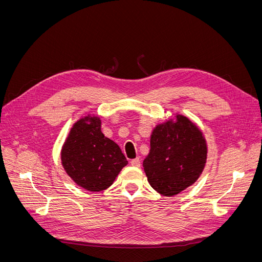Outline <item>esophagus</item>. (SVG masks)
<instances>
[{"label":"esophagus","mask_w":262,"mask_h":262,"mask_svg":"<svg viewBox=\"0 0 262 262\" xmlns=\"http://www.w3.org/2000/svg\"><path fill=\"white\" fill-rule=\"evenodd\" d=\"M131 165L132 166H137V167H139V166L141 165V162H140V158H134V160H131Z\"/></svg>","instance_id":"34e87169"}]
</instances>
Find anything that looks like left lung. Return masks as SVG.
<instances>
[{"label": "left lung", "mask_w": 262, "mask_h": 262, "mask_svg": "<svg viewBox=\"0 0 262 262\" xmlns=\"http://www.w3.org/2000/svg\"><path fill=\"white\" fill-rule=\"evenodd\" d=\"M207 153L201 131L188 118L179 115L176 122L158 124L143 162L149 185L163 195L178 194L199 178Z\"/></svg>", "instance_id": "1"}]
</instances>
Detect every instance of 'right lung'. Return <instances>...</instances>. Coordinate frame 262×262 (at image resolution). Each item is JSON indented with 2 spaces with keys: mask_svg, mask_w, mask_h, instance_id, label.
Masks as SVG:
<instances>
[{
  "mask_svg": "<svg viewBox=\"0 0 262 262\" xmlns=\"http://www.w3.org/2000/svg\"><path fill=\"white\" fill-rule=\"evenodd\" d=\"M61 160L68 175L90 191L112 186L128 164L119 145L101 133L97 117H85L73 125L62 147Z\"/></svg>",
  "mask_w": 262,
  "mask_h": 262,
  "instance_id": "obj_1",
  "label": "right lung"
}]
</instances>
